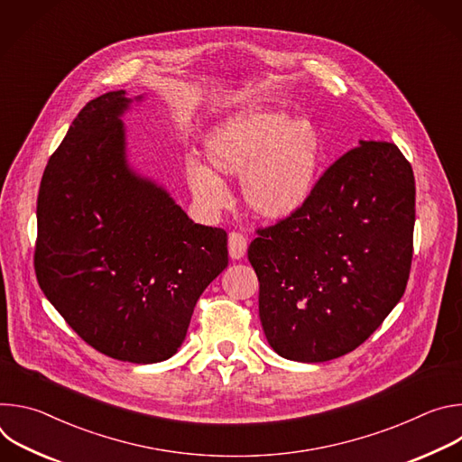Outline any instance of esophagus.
<instances>
[{
  "mask_svg": "<svg viewBox=\"0 0 462 462\" xmlns=\"http://www.w3.org/2000/svg\"><path fill=\"white\" fill-rule=\"evenodd\" d=\"M228 254L232 259H243L246 254V239L239 232H230L228 236Z\"/></svg>",
  "mask_w": 462,
  "mask_h": 462,
  "instance_id": "obj_1",
  "label": "esophagus"
}]
</instances>
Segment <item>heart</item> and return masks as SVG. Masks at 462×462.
<instances>
[{
  "instance_id": "1",
  "label": "heart",
  "mask_w": 462,
  "mask_h": 462,
  "mask_svg": "<svg viewBox=\"0 0 462 462\" xmlns=\"http://www.w3.org/2000/svg\"><path fill=\"white\" fill-rule=\"evenodd\" d=\"M212 166L241 177L248 210L267 221H283L301 210L316 188L323 146L316 125L276 106H252L221 122L207 139ZM186 177L195 201L214 212L225 207L223 179L207 164L189 161Z\"/></svg>"
}]
</instances>
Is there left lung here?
Instances as JSON below:
<instances>
[{
  "label": "left lung",
  "instance_id": "left-lung-1",
  "mask_svg": "<svg viewBox=\"0 0 462 462\" xmlns=\"http://www.w3.org/2000/svg\"><path fill=\"white\" fill-rule=\"evenodd\" d=\"M413 226L411 164L391 143L360 141L301 210L257 230L248 246L271 347L318 364L364 344L406 291Z\"/></svg>",
  "mask_w": 462,
  "mask_h": 462
}]
</instances>
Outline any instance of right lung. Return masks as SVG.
Masks as SVG:
<instances>
[{
  "instance_id": "right-lung-1",
  "label": "right lung",
  "mask_w": 462,
  "mask_h": 462,
  "mask_svg": "<svg viewBox=\"0 0 462 462\" xmlns=\"http://www.w3.org/2000/svg\"><path fill=\"white\" fill-rule=\"evenodd\" d=\"M143 97L91 100L51 155L38 193L34 269L73 331L115 360L177 353L193 307L226 269V232L193 223L129 166L122 115Z\"/></svg>"
}]
</instances>
